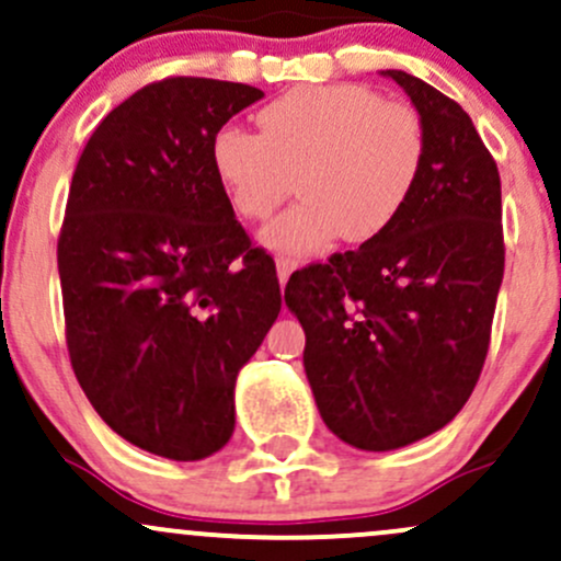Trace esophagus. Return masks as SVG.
I'll return each instance as SVG.
<instances>
[{
    "label": "esophagus",
    "mask_w": 561,
    "mask_h": 561,
    "mask_svg": "<svg viewBox=\"0 0 561 561\" xmlns=\"http://www.w3.org/2000/svg\"><path fill=\"white\" fill-rule=\"evenodd\" d=\"M295 266H298V261H293V259H276V276H279L282 285H285V282L289 279V274L295 272Z\"/></svg>",
    "instance_id": "1"
}]
</instances>
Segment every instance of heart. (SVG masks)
I'll list each match as a JSON object with an SVG mask.
<instances>
[{"mask_svg":"<svg viewBox=\"0 0 561 561\" xmlns=\"http://www.w3.org/2000/svg\"><path fill=\"white\" fill-rule=\"evenodd\" d=\"M259 126H224L210 160L250 221L272 214L295 179L300 203L261 231L263 248L282 255L375 240L405 210L427 160L422 115L362 83L293 89L263 107Z\"/></svg>","mask_w":561,"mask_h":561,"instance_id":"b5f03b06","label":"heart"}]
</instances>
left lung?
<instances>
[{
	"label": "left lung",
	"mask_w": 561,
	"mask_h": 561,
	"mask_svg": "<svg viewBox=\"0 0 561 561\" xmlns=\"http://www.w3.org/2000/svg\"><path fill=\"white\" fill-rule=\"evenodd\" d=\"M379 76L424 121L420 184L388 231L285 287L321 420L362 450L409 446L465 409L504 279L501 179L472 118L405 70Z\"/></svg>",
	"instance_id": "8db88e82"
}]
</instances>
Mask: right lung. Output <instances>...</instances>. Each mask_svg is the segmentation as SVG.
<instances>
[{
  "label": "right lung",
  "instance_id": "add662e5",
  "mask_svg": "<svg viewBox=\"0 0 561 561\" xmlns=\"http://www.w3.org/2000/svg\"><path fill=\"white\" fill-rule=\"evenodd\" d=\"M248 83L139 89L83 147L57 240L76 379L102 422L171 461L234 433V385L279 317L272 255L250 244L210 160Z\"/></svg>",
  "mask_w": 561,
  "mask_h": 561
}]
</instances>
